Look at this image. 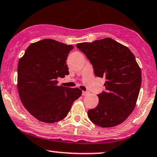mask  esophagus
I'll return each mask as SVG.
<instances>
[{
    "instance_id": "obj_1",
    "label": "esophagus",
    "mask_w": 157,
    "mask_h": 157,
    "mask_svg": "<svg viewBox=\"0 0 157 157\" xmlns=\"http://www.w3.org/2000/svg\"><path fill=\"white\" fill-rule=\"evenodd\" d=\"M87 94H88V92H87V91H82V96H86Z\"/></svg>"
}]
</instances>
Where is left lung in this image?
I'll return each mask as SVG.
<instances>
[{
  "mask_svg": "<svg viewBox=\"0 0 157 157\" xmlns=\"http://www.w3.org/2000/svg\"><path fill=\"white\" fill-rule=\"evenodd\" d=\"M97 77H105V90L98 94L99 104L88 111L89 119L101 127L124 122L135 108L142 75L132 52L110 38L77 44Z\"/></svg>",
  "mask_w": 157,
  "mask_h": 157,
  "instance_id": "8db88e82",
  "label": "left lung"
}]
</instances>
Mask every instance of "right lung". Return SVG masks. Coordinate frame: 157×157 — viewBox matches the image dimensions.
I'll return each mask as SVG.
<instances>
[{
  "label": "right lung",
  "instance_id": "obj_1",
  "mask_svg": "<svg viewBox=\"0 0 157 157\" xmlns=\"http://www.w3.org/2000/svg\"><path fill=\"white\" fill-rule=\"evenodd\" d=\"M72 45L46 39L30 44L19 60L17 89L25 109L37 120L55 123L63 119L74 101L82 94L78 88L58 86V79L69 75L66 60Z\"/></svg>",
  "mask_w": 157,
  "mask_h": 157
}]
</instances>
